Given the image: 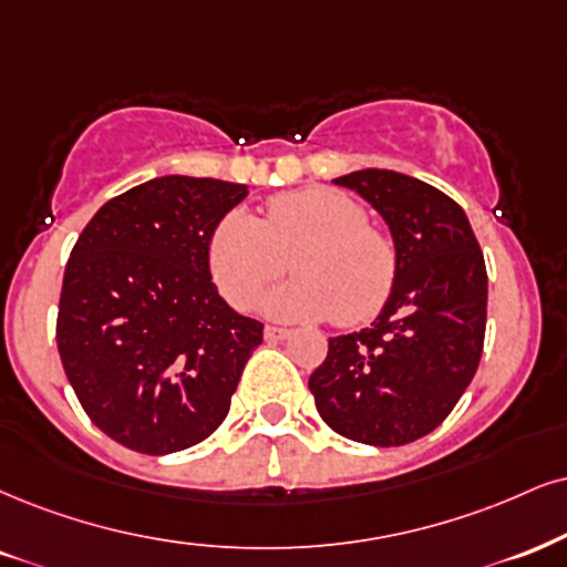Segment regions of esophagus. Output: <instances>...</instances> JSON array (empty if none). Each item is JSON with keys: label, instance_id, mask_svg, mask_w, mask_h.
<instances>
[{"label": "esophagus", "instance_id": "34e87169", "mask_svg": "<svg viewBox=\"0 0 567 567\" xmlns=\"http://www.w3.org/2000/svg\"><path fill=\"white\" fill-rule=\"evenodd\" d=\"M291 331L289 328H278V326H265V339L268 341H278V339H289Z\"/></svg>", "mask_w": 567, "mask_h": 567}]
</instances>
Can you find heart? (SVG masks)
Returning a JSON list of instances; mask_svg holds the SVG:
<instances>
[{"mask_svg":"<svg viewBox=\"0 0 567 567\" xmlns=\"http://www.w3.org/2000/svg\"><path fill=\"white\" fill-rule=\"evenodd\" d=\"M286 257L297 276L262 299L276 320L333 316L341 326H358L379 316L394 289V244L368 226L360 202L337 188L276 194L262 218L236 207L209 234V272L236 310L257 302L284 272Z\"/></svg>","mask_w":567,"mask_h":567,"instance_id":"heart-1","label":"heart"}]
</instances>
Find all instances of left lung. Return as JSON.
<instances>
[{
    "label": "left lung",
    "instance_id": "obj_1",
    "mask_svg": "<svg viewBox=\"0 0 567 567\" xmlns=\"http://www.w3.org/2000/svg\"><path fill=\"white\" fill-rule=\"evenodd\" d=\"M333 184L358 192L386 223L396 278L370 328L328 339L310 391L341 436L402 446L436 429L476 375L486 331L484 251L463 207L425 181L368 167Z\"/></svg>",
    "mask_w": 567,
    "mask_h": 567
}]
</instances>
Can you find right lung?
I'll return each mask as SVG.
<instances>
[{"instance_id":"1","label":"right lung","mask_w":567,"mask_h":567,"mask_svg":"<svg viewBox=\"0 0 567 567\" xmlns=\"http://www.w3.org/2000/svg\"><path fill=\"white\" fill-rule=\"evenodd\" d=\"M244 184L159 176L104 202L62 278L58 349L91 423L142 454H171L226 421L262 344L213 284L207 244Z\"/></svg>"}]
</instances>
